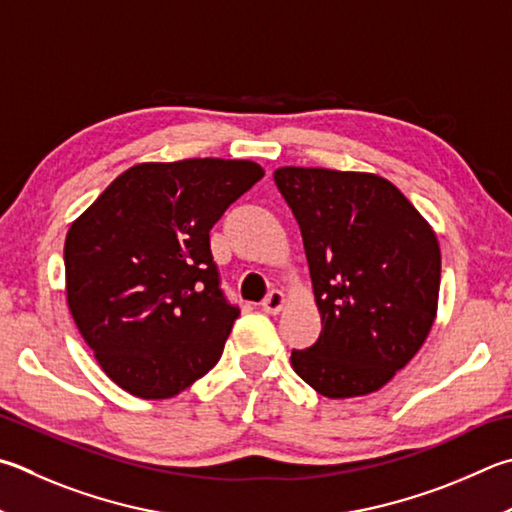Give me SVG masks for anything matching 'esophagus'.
Segmentation results:
<instances>
[{
  "label": "esophagus",
  "mask_w": 512,
  "mask_h": 512,
  "mask_svg": "<svg viewBox=\"0 0 512 512\" xmlns=\"http://www.w3.org/2000/svg\"><path fill=\"white\" fill-rule=\"evenodd\" d=\"M284 302H286V297H284L282 291H271V293L266 295V300L262 302V309H264V313L275 315V313L282 311Z\"/></svg>",
  "instance_id": "obj_1"
}]
</instances>
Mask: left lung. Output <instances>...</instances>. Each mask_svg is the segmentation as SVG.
<instances>
[{
  "instance_id": "obj_1",
  "label": "left lung",
  "mask_w": 512,
  "mask_h": 512,
  "mask_svg": "<svg viewBox=\"0 0 512 512\" xmlns=\"http://www.w3.org/2000/svg\"><path fill=\"white\" fill-rule=\"evenodd\" d=\"M273 179L300 226L322 318L315 345L291 351L295 374L327 398L376 392L434 324V230L383 176L280 167Z\"/></svg>"
}]
</instances>
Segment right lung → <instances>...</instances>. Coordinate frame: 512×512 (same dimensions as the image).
Here are the masks:
<instances>
[{"instance_id":"obj_1","label":"right lung","mask_w":512,"mask_h":512,"mask_svg":"<svg viewBox=\"0 0 512 512\" xmlns=\"http://www.w3.org/2000/svg\"><path fill=\"white\" fill-rule=\"evenodd\" d=\"M262 176L253 161L141 163L71 224L69 311L125 392L172 398L219 362L239 306L221 291L210 230Z\"/></svg>"}]
</instances>
